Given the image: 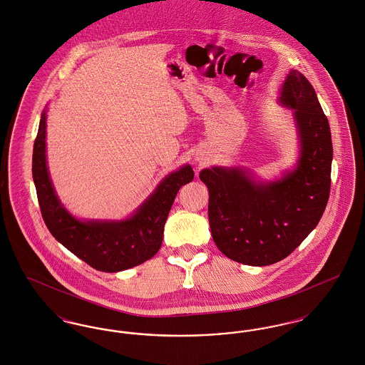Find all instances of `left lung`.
I'll return each instance as SVG.
<instances>
[{"mask_svg":"<svg viewBox=\"0 0 365 365\" xmlns=\"http://www.w3.org/2000/svg\"><path fill=\"white\" fill-rule=\"evenodd\" d=\"M279 100L294 109L301 138L293 173L265 185L240 168L200 174L208 186L213 241L228 259L246 265H269L293 253L320 222L330 197V124L314 88L301 72L290 71Z\"/></svg>","mask_w":365,"mask_h":365,"instance_id":"obj_1","label":"left lung"}]
</instances>
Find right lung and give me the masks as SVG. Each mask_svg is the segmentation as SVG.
<instances>
[{
    "label": "right lung",
    "instance_id": "obj_1",
    "mask_svg": "<svg viewBox=\"0 0 365 365\" xmlns=\"http://www.w3.org/2000/svg\"><path fill=\"white\" fill-rule=\"evenodd\" d=\"M46 113L41 116L33 150V178L43 222L76 257L104 272H119L152 259L179 189L194 178L190 165L168 175L134 216L124 222H81L63 208L53 190L45 155Z\"/></svg>",
    "mask_w": 365,
    "mask_h": 365
}]
</instances>
